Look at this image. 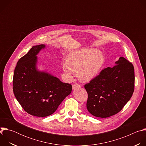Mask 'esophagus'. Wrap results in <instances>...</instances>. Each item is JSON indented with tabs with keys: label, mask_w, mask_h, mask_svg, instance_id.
Here are the masks:
<instances>
[{
	"label": "esophagus",
	"mask_w": 146,
	"mask_h": 146,
	"mask_svg": "<svg viewBox=\"0 0 146 146\" xmlns=\"http://www.w3.org/2000/svg\"><path fill=\"white\" fill-rule=\"evenodd\" d=\"M72 87H73V89H76V88H79L81 87V86L79 84H77V83H75V84H73Z\"/></svg>",
	"instance_id": "34e87169"
}]
</instances>
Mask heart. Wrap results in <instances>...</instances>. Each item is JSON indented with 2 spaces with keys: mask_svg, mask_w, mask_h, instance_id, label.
<instances>
[{
  "mask_svg": "<svg viewBox=\"0 0 146 146\" xmlns=\"http://www.w3.org/2000/svg\"><path fill=\"white\" fill-rule=\"evenodd\" d=\"M104 62V57L95 49H82L70 53L66 63L62 64L66 76L71 78L73 74H78L82 81H89L96 76Z\"/></svg>",
  "mask_w": 146,
  "mask_h": 146,
  "instance_id": "b5f03b06",
  "label": "heart"
}]
</instances>
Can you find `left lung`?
<instances>
[{
	"label": "left lung",
	"instance_id": "obj_1",
	"mask_svg": "<svg viewBox=\"0 0 146 146\" xmlns=\"http://www.w3.org/2000/svg\"><path fill=\"white\" fill-rule=\"evenodd\" d=\"M88 94L87 108L93 115L107 118L119 112L135 89L134 67L121 56L113 67L103 69L84 85Z\"/></svg>",
	"mask_w": 146,
	"mask_h": 146
}]
</instances>
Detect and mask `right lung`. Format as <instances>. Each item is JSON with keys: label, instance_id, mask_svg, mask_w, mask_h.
<instances>
[{"label": "right lung", "instance_id": "1", "mask_svg": "<svg viewBox=\"0 0 146 146\" xmlns=\"http://www.w3.org/2000/svg\"><path fill=\"white\" fill-rule=\"evenodd\" d=\"M44 47V44L33 46L18 60L13 80L14 94L23 109L39 117L54 113L72 90L71 84L36 69V55Z\"/></svg>", "mask_w": 146, "mask_h": 146}]
</instances>
